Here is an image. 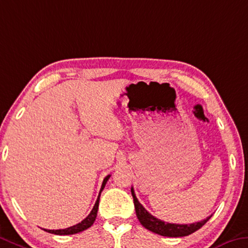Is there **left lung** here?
<instances>
[{
    "instance_id": "left-lung-1",
    "label": "left lung",
    "mask_w": 248,
    "mask_h": 248,
    "mask_svg": "<svg viewBox=\"0 0 248 248\" xmlns=\"http://www.w3.org/2000/svg\"><path fill=\"white\" fill-rule=\"evenodd\" d=\"M131 194L133 198V203H135L137 217H138L139 222L141 223V225L145 227L147 230L153 232V233L161 235V236H168V237L187 236V235L194 233V232L201 229V227L207 221H209L212 216V215H210L209 217L203 219V221L192 223V224L167 223V222L161 221V219L155 217V216L151 215L147 210L144 209V207L142 206V204H141L138 201V199H137L135 191H133V187H131Z\"/></svg>"
}]
</instances>
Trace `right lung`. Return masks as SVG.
Masks as SVG:
<instances>
[{"label":"right lung","instance_id":"1","mask_svg":"<svg viewBox=\"0 0 248 248\" xmlns=\"http://www.w3.org/2000/svg\"><path fill=\"white\" fill-rule=\"evenodd\" d=\"M109 178H110V175H107L104 179L103 186H101L99 195H98V198H97V201H96L95 205H93L92 212H90L87 217H86L85 219H82L80 223L76 224V225L68 227V229H64V230H44V231L48 232V233H52V234H56V235H72V234H77V233H79V232H82V231L89 229V227L93 224V222H95V219L97 217V212H98V205H99L100 194H101V192H103L106 183H107V181L109 180Z\"/></svg>","mask_w":248,"mask_h":248}]
</instances>
